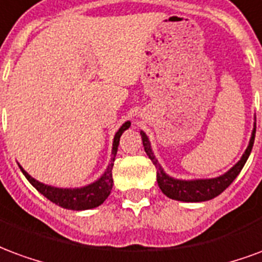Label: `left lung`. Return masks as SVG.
I'll list each match as a JSON object with an SVG mask.
<instances>
[{"mask_svg": "<svg viewBox=\"0 0 262 262\" xmlns=\"http://www.w3.org/2000/svg\"><path fill=\"white\" fill-rule=\"evenodd\" d=\"M140 135H142L144 151H146L148 159L153 161V164L157 168V184H159L160 189L163 191V193L171 198V199L182 201V202H203V201H209V199H213L217 195H220L226 188L230 185L231 182L234 181V178L240 174V171L243 170L248 156L253 150L254 139H255V125H254L253 135H251V139H250V143H248L247 150L243 154L242 160L233 168H230L226 174L217 177V178L193 180V181H181V180H176V178H171V177L167 176L161 168V165L159 164L157 159L154 157L146 133L140 132Z\"/></svg>", "mask_w": 262, "mask_h": 262, "instance_id": "obj_1", "label": "left lung"}]
</instances>
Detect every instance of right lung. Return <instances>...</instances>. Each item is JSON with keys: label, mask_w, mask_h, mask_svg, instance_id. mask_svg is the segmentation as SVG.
Segmentation results:
<instances>
[{"label": "right lung", "mask_w": 262, "mask_h": 262, "mask_svg": "<svg viewBox=\"0 0 262 262\" xmlns=\"http://www.w3.org/2000/svg\"><path fill=\"white\" fill-rule=\"evenodd\" d=\"M130 126V122H125L120 126V129L116 132L114 139V147H112V157H111V164L108 165L106 171L103 172V176L98 181L92 182L91 185H86L82 188H75V189H69V188H54L45 185L42 182L36 181L35 178H32L22 167L20 171L24 172V176L28 178V181L31 182L33 187L36 188L43 196H46L49 201H52L56 205H59L61 208L70 209V210H85V209H92L99 206L103 201L109 196V193L112 191L114 180H112V167H114L115 157L119 146V139L122 133Z\"/></svg>", "instance_id": "1"}]
</instances>
